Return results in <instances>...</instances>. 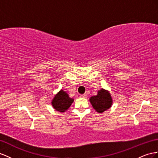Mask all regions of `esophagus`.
<instances>
[{"mask_svg": "<svg viewBox=\"0 0 158 158\" xmlns=\"http://www.w3.org/2000/svg\"><path fill=\"white\" fill-rule=\"evenodd\" d=\"M80 97L81 98H86L87 95L86 94H82V95H80Z\"/></svg>", "mask_w": 158, "mask_h": 158, "instance_id": "1", "label": "esophagus"}]
</instances>
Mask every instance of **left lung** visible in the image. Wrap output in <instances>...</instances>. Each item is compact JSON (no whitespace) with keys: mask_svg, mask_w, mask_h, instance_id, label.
Listing matches in <instances>:
<instances>
[{"mask_svg":"<svg viewBox=\"0 0 158 158\" xmlns=\"http://www.w3.org/2000/svg\"><path fill=\"white\" fill-rule=\"evenodd\" d=\"M94 110L98 113H103L111 107L113 100L110 93L102 89L98 92V95L92 96L89 99Z\"/></svg>","mask_w":158,"mask_h":158,"instance_id":"1","label":"left lung"}]
</instances>
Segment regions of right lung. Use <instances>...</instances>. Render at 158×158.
Segmentation results:
<instances>
[{
    "mask_svg": "<svg viewBox=\"0 0 158 158\" xmlns=\"http://www.w3.org/2000/svg\"><path fill=\"white\" fill-rule=\"evenodd\" d=\"M74 99L69 98L66 91L60 90L55 95L52 100V106L56 111L59 112H64L70 107Z\"/></svg>",
    "mask_w": 158,
    "mask_h": 158,
    "instance_id": "obj_1",
    "label": "right lung"
}]
</instances>
